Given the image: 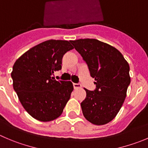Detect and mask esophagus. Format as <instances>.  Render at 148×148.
Wrapping results in <instances>:
<instances>
[{
	"label": "esophagus",
	"instance_id": "34e87169",
	"mask_svg": "<svg viewBox=\"0 0 148 148\" xmlns=\"http://www.w3.org/2000/svg\"><path fill=\"white\" fill-rule=\"evenodd\" d=\"M73 87H74V88H81V85L80 84H75V83H74L73 84Z\"/></svg>",
	"mask_w": 148,
	"mask_h": 148
}]
</instances>
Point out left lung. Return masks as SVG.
I'll list each match as a JSON object with an SVG mask.
<instances>
[{
	"label": "left lung",
	"mask_w": 148,
	"mask_h": 148,
	"mask_svg": "<svg viewBox=\"0 0 148 148\" xmlns=\"http://www.w3.org/2000/svg\"><path fill=\"white\" fill-rule=\"evenodd\" d=\"M86 62L96 89L85 88L86 99L81 103L84 117L94 125L109 123L121 108L131 82L129 65L113 46L97 39L70 40Z\"/></svg>",
	"instance_id": "obj_1"
}]
</instances>
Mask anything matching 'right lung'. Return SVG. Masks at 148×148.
Returning a JSON list of instances; mask_svg holds the SVG:
<instances>
[{
    "label": "right lung",
    "mask_w": 148,
    "mask_h": 148,
    "mask_svg": "<svg viewBox=\"0 0 148 148\" xmlns=\"http://www.w3.org/2000/svg\"><path fill=\"white\" fill-rule=\"evenodd\" d=\"M73 47L67 40H49L31 48L13 66V87L25 110L40 121L55 120L70 98L71 81L51 76L62 69V60Z\"/></svg>",
    "instance_id": "1"
}]
</instances>
